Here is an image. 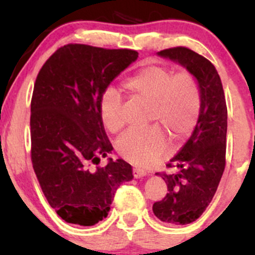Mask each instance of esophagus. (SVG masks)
<instances>
[{
	"label": "esophagus",
	"mask_w": 255,
	"mask_h": 255,
	"mask_svg": "<svg viewBox=\"0 0 255 255\" xmlns=\"http://www.w3.org/2000/svg\"><path fill=\"white\" fill-rule=\"evenodd\" d=\"M133 175H134V177L140 178V177L145 176L146 171L142 170V169H140V168H133Z\"/></svg>",
	"instance_id": "34e87169"
}]
</instances>
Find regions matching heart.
<instances>
[{"label": "heart", "mask_w": 255, "mask_h": 255, "mask_svg": "<svg viewBox=\"0 0 255 255\" xmlns=\"http://www.w3.org/2000/svg\"><path fill=\"white\" fill-rule=\"evenodd\" d=\"M122 87L130 97L148 102V122L157 125L146 129L127 131L116 144L118 152L135 165L156 164L168 145L162 129L174 144H181L194 130L203 102L200 83L192 72L174 73L166 67L147 64L126 78ZM99 116L104 128L110 133L116 134L124 129L126 122L122 98L118 92L109 90L103 93Z\"/></svg>", "instance_id": "heart-1"}]
</instances>
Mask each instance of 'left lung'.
Segmentation results:
<instances>
[{"label":"left lung","instance_id":"left-lung-1","mask_svg":"<svg viewBox=\"0 0 255 255\" xmlns=\"http://www.w3.org/2000/svg\"><path fill=\"white\" fill-rule=\"evenodd\" d=\"M178 62L198 78L203 92L198 124L188 141L166 168H177L174 174L157 172L168 186V193L152 206L162 222L172 225L189 224L203 215L211 203L225 168L227 152V102L215 66L186 46L158 52Z\"/></svg>","mask_w":255,"mask_h":255}]
</instances>
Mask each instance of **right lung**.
<instances>
[{
  "instance_id": "add662e5",
  "label": "right lung",
  "mask_w": 255,
  "mask_h": 255,
  "mask_svg": "<svg viewBox=\"0 0 255 255\" xmlns=\"http://www.w3.org/2000/svg\"><path fill=\"white\" fill-rule=\"evenodd\" d=\"M137 55L71 43L58 48L38 73L31 99V160L49 205L67 223H98L108 216L118 187L133 178L124 159L98 166L114 150L99 103Z\"/></svg>"
}]
</instances>
